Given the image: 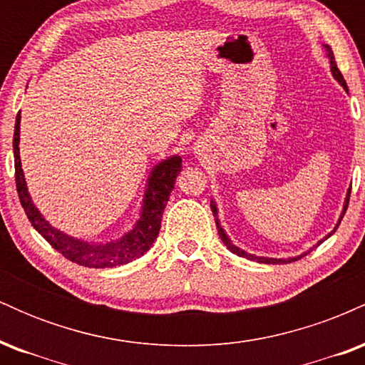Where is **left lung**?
I'll return each mask as SVG.
<instances>
[{
	"instance_id": "left-lung-1",
	"label": "left lung",
	"mask_w": 365,
	"mask_h": 365,
	"mask_svg": "<svg viewBox=\"0 0 365 365\" xmlns=\"http://www.w3.org/2000/svg\"><path fill=\"white\" fill-rule=\"evenodd\" d=\"M324 46V51H326V56H328V60H329V65H331V73H333V77L336 78L338 81V83H340V86L343 87V89H345L346 92H349V87H346V82H345V78H343V75H341V72L340 70H338V66H336V61H334V56H333V51H331V48L328 44H322ZM350 190H351V187L349 188V190H346V197H345V204H343V211H341V215H340V220H338V223H336V226H334V230L331 233H328V235H326L324 238H322V240H319L317 242V245H321L322 242L326 240V238H329L331 235H333L334 232H336V228L338 226H340V223H341V220H343V215H345V211H346V207H349V200H350ZM211 211H212V215H215V221H216V228H217V233H220V238L221 240H223V244L226 245V249L230 250V252H233V254H237L238 257H245V259H250V261H257V262H262V264H287V262H292V261H299V259H302L304 255H307L309 252H311V250H307V252H304V254H300V255H295V257H288V259H276V257H262V255H255V254H249V252H245V250H242L240 247H237V245H233V242L230 240L228 238V235H226V232L223 230V226H221V223H220V217H217V206H216V202L215 200L211 199ZM316 245V247H317Z\"/></svg>"
}]
</instances>
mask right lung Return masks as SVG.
Here are the masks:
<instances>
[{
  "instance_id": "1",
  "label": "right lung",
  "mask_w": 365,
  "mask_h": 365,
  "mask_svg": "<svg viewBox=\"0 0 365 365\" xmlns=\"http://www.w3.org/2000/svg\"><path fill=\"white\" fill-rule=\"evenodd\" d=\"M20 113L15 120L14 132V156H15V182L19 190L20 202L27 215L29 221L46 240L51 244L58 252L65 255L72 262L86 267H115L121 264H128L139 259L153 247L154 240L158 238L159 228H161V217L168 204L170 194L175 187V180L182 171V158L170 156L158 163L148 178L145 185L144 200L139 220L123 233L120 238L110 242H91L83 238H75L68 233H63L61 230L54 228L46 217L41 215L39 209L32 202V197L29 194L27 182L20 163Z\"/></svg>"
}]
</instances>
